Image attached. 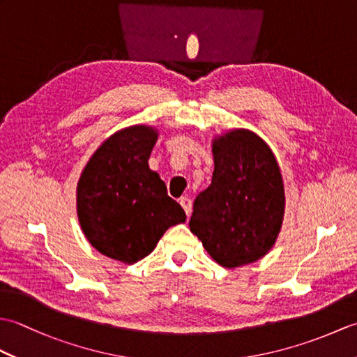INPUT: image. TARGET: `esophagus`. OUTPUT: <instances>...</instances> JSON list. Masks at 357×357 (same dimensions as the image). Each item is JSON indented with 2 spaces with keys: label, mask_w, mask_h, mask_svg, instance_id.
<instances>
[{
  "label": "esophagus",
  "mask_w": 357,
  "mask_h": 357,
  "mask_svg": "<svg viewBox=\"0 0 357 357\" xmlns=\"http://www.w3.org/2000/svg\"><path fill=\"white\" fill-rule=\"evenodd\" d=\"M179 204H181V206H183L185 215L190 216V213H192V199L187 198V196H183V198L179 199Z\"/></svg>",
  "instance_id": "1"
}]
</instances>
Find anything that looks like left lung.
I'll use <instances>...</instances> for the list:
<instances>
[{
  "label": "left lung",
  "instance_id": "8db88e82",
  "mask_svg": "<svg viewBox=\"0 0 357 357\" xmlns=\"http://www.w3.org/2000/svg\"><path fill=\"white\" fill-rule=\"evenodd\" d=\"M215 170L193 202L188 225L225 268L261 259L284 219V183L275 155L256 133L238 128L213 141Z\"/></svg>",
  "mask_w": 357,
  "mask_h": 357
}]
</instances>
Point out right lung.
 Masks as SVG:
<instances>
[{"mask_svg":"<svg viewBox=\"0 0 357 357\" xmlns=\"http://www.w3.org/2000/svg\"><path fill=\"white\" fill-rule=\"evenodd\" d=\"M156 139L151 127H127L105 139L81 173V229L90 244L112 259L138 262L153 252L169 227L185 222L183 207L149 169Z\"/></svg>","mask_w":357,"mask_h":357,"instance_id":"1","label":"right lung"}]
</instances>
